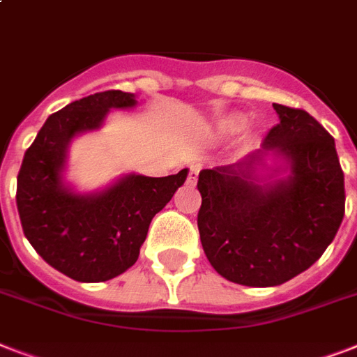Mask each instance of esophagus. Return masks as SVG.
Listing matches in <instances>:
<instances>
[{"mask_svg":"<svg viewBox=\"0 0 357 357\" xmlns=\"http://www.w3.org/2000/svg\"><path fill=\"white\" fill-rule=\"evenodd\" d=\"M198 172H200V168H198V165H189V172H187V181H189V183H196V179H198Z\"/></svg>","mask_w":357,"mask_h":357,"instance_id":"1","label":"esophagus"}]
</instances>
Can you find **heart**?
I'll use <instances>...</instances> for the list:
<instances>
[{
  "label": "heart",
  "instance_id": "heart-1",
  "mask_svg": "<svg viewBox=\"0 0 357 357\" xmlns=\"http://www.w3.org/2000/svg\"><path fill=\"white\" fill-rule=\"evenodd\" d=\"M238 126H241V120H238V119H229L228 122H226V126H224V128L228 129V131H235V129H238Z\"/></svg>",
  "mask_w": 357,
  "mask_h": 357
}]
</instances>
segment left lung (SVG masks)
I'll return each mask as SVG.
<instances>
[{
  "mask_svg": "<svg viewBox=\"0 0 357 357\" xmlns=\"http://www.w3.org/2000/svg\"><path fill=\"white\" fill-rule=\"evenodd\" d=\"M280 122L263 151L289 157L287 181L255 185L231 167L198 178L200 241L213 268L248 287L289 282L315 263L344 217V174L335 140L304 109L274 103ZM243 165L252 168L254 155Z\"/></svg>",
  "mask_w": 357,
  "mask_h": 357,
  "instance_id": "1",
  "label": "left lung"
}]
</instances>
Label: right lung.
Listing matches in <instances>:
<instances>
[{"mask_svg":"<svg viewBox=\"0 0 357 357\" xmlns=\"http://www.w3.org/2000/svg\"><path fill=\"white\" fill-rule=\"evenodd\" d=\"M122 91L96 92L53 113L27 148L18 172L16 206L31 246L75 282H107L139 259L151 218L185 183L187 168L167 178L128 176L96 196L61 183L70 139L96 129L109 109L131 107Z\"/></svg>","mask_w":357,"mask_h":357,"instance_id":"1","label":"right lung"}]
</instances>
